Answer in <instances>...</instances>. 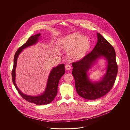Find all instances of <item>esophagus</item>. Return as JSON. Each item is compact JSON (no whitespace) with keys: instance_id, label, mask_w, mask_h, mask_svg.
Returning <instances> with one entry per match:
<instances>
[{"instance_id":"1","label":"esophagus","mask_w":130,"mask_h":130,"mask_svg":"<svg viewBox=\"0 0 130 130\" xmlns=\"http://www.w3.org/2000/svg\"><path fill=\"white\" fill-rule=\"evenodd\" d=\"M65 68H66V69L67 70L69 71V70H70L71 69V65L69 64H67L66 65V66H65Z\"/></svg>"}]
</instances>
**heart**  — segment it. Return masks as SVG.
<instances>
[{"label": "heart", "mask_w": 130, "mask_h": 130, "mask_svg": "<svg viewBox=\"0 0 130 130\" xmlns=\"http://www.w3.org/2000/svg\"><path fill=\"white\" fill-rule=\"evenodd\" d=\"M61 42L64 48L70 50V57L74 59L82 58L90 47L89 39L77 33H74L64 37Z\"/></svg>", "instance_id": "1"}]
</instances>
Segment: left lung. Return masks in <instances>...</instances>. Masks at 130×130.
Masks as SVG:
<instances>
[{
    "label": "left lung",
    "mask_w": 130,
    "mask_h": 130,
    "mask_svg": "<svg viewBox=\"0 0 130 130\" xmlns=\"http://www.w3.org/2000/svg\"><path fill=\"white\" fill-rule=\"evenodd\" d=\"M98 42L92 51L81 59L72 63V74L77 94L90 100L99 99L109 93L112 88L118 74L116 52L111 44L100 34H97ZM103 56L108 62L107 72L102 79L93 83L87 75L88 71L99 58Z\"/></svg>",
    "instance_id": "left-lung-1"
}]
</instances>
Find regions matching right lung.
<instances>
[{"label": "right lung", "mask_w": 130, "mask_h": 130, "mask_svg": "<svg viewBox=\"0 0 130 130\" xmlns=\"http://www.w3.org/2000/svg\"><path fill=\"white\" fill-rule=\"evenodd\" d=\"M40 34L31 36L28 38L27 41L21 46H20L15 54L14 56V63L12 71V79L13 83L19 92V94L26 101L29 103L37 105H47L51 103L56 97L57 93V87L59 79L65 73L64 64H60L56 67L53 68L49 75L47 86L45 91L42 94L38 96H31L24 94L19 90L15 84V69L17 64V59L19 55L22 50L29 46L36 44L38 41Z\"/></svg>", "instance_id": "right-lung-1"}]
</instances>
